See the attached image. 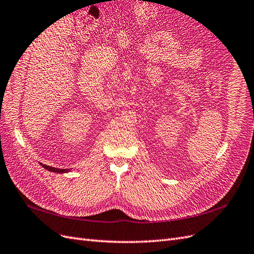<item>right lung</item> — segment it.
<instances>
[{"label":"right lung","mask_w":254,"mask_h":254,"mask_svg":"<svg viewBox=\"0 0 254 254\" xmlns=\"http://www.w3.org/2000/svg\"><path fill=\"white\" fill-rule=\"evenodd\" d=\"M41 165H42V167H44L45 170H48V171H50V172H54V173H60V174H64V173H66V172H68V170H59V168H55V167H51V166H49V165H45V164H42V163H40Z\"/></svg>","instance_id":"right-lung-1"}]
</instances>
